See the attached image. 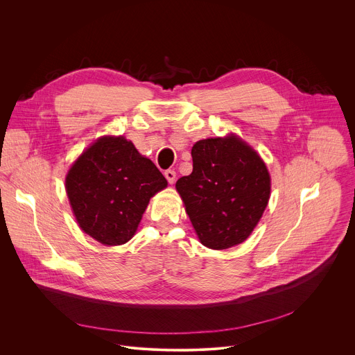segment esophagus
<instances>
[{"mask_svg": "<svg viewBox=\"0 0 355 355\" xmlns=\"http://www.w3.org/2000/svg\"><path fill=\"white\" fill-rule=\"evenodd\" d=\"M164 175H166V178H167V181H168L170 184H174V182H175L177 174H175L174 170H166V171H164Z\"/></svg>", "mask_w": 355, "mask_h": 355, "instance_id": "1", "label": "esophagus"}]
</instances>
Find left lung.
I'll return each mask as SVG.
<instances>
[{
  "label": "left lung",
  "instance_id": "1",
  "mask_svg": "<svg viewBox=\"0 0 355 355\" xmlns=\"http://www.w3.org/2000/svg\"><path fill=\"white\" fill-rule=\"evenodd\" d=\"M191 156L192 173L175 188L200 243L223 250L244 241L270 199L264 162L236 136L199 140Z\"/></svg>",
  "mask_w": 355,
  "mask_h": 355
}]
</instances>
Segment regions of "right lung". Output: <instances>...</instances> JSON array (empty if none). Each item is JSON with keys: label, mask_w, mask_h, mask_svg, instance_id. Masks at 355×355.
I'll return each instance as SVG.
<instances>
[{"label": "right lung", "mask_w": 355, "mask_h": 355, "mask_svg": "<svg viewBox=\"0 0 355 355\" xmlns=\"http://www.w3.org/2000/svg\"><path fill=\"white\" fill-rule=\"evenodd\" d=\"M167 187L153 162L125 137H103L77 159L66 191L80 227L107 245L129 241L150 198Z\"/></svg>", "instance_id": "right-lung-1"}]
</instances>
